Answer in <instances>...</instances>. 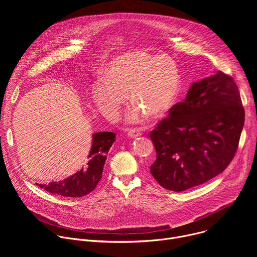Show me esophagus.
Masks as SVG:
<instances>
[{
    "instance_id": "esophagus-1",
    "label": "esophagus",
    "mask_w": 257,
    "mask_h": 257,
    "mask_svg": "<svg viewBox=\"0 0 257 257\" xmlns=\"http://www.w3.org/2000/svg\"><path fill=\"white\" fill-rule=\"evenodd\" d=\"M127 134H128L129 137H132V138L141 136V132H140L138 129H130V130H128V133H127Z\"/></svg>"
}]
</instances>
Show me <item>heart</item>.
Masks as SVG:
<instances>
[{
  "mask_svg": "<svg viewBox=\"0 0 257 257\" xmlns=\"http://www.w3.org/2000/svg\"><path fill=\"white\" fill-rule=\"evenodd\" d=\"M180 88L179 68L172 58L137 51L109 63L102 80L94 83L91 94L98 111L115 120L129 93L134 106L128 120L138 122L142 112L154 119L163 117L174 105Z\"/></svg>",
  "mask_w": 257,
  "mask_h": 257,
  "instance_id": "1",
  "label": "heart"
}]
</instances>
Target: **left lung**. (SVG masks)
Returning a JSON list of instances; mask_svg holds the SVG:
<instances>
[{"label": "left lung", "mask_w": 257, "mask_h": 257, "mask_svg": "<svg viewBox=\"0 0 257 257\" xmlns=\"http://www.w3.org/2000/svg\"><path fill=\"white\" fill-rule=\"evenodd\" d=\"M245 113L233 78L222 71L193 82L184 101L150 134L157 160L151 173L164 188L181 192L221 174L232 162Z\"/></svg>", "instance_id": "1"}]
</instances>
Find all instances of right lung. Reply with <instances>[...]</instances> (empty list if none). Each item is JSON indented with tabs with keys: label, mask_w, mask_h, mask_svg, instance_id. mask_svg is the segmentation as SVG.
Returning <instances> with one entry per match:
<instances>
[{
	"label": "right lung",
	"mask_w": 257,
	"mask_h": 257,
	"mask_svg": "<svg viewBox=\"0 0 257 257\" xmlns=\"http://www.w3.org/2000/svg\"><path fill=\"white\" fill-rule=\"evenodd\" d=\"M115 139L116 134L113 132L94 133L90 152L81 170L59 182L36 185L52 194L65 197H82L90 193L101 179L106 154Z\"/></svg>",
	"instance_id": "add662e5"
}]
</instances>
